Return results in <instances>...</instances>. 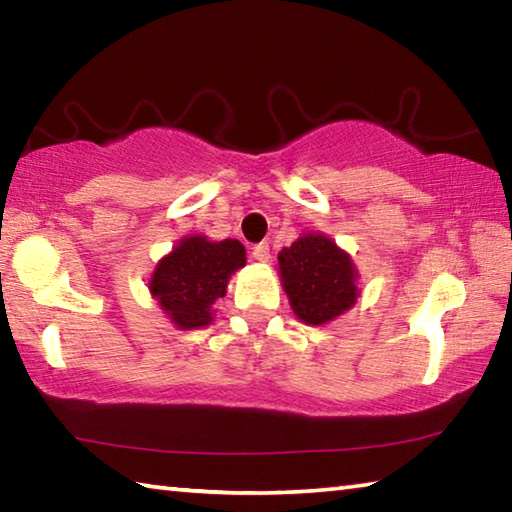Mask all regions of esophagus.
<instances>
[{"label":"esophagus","instance_id":"1","mask_svg":"<svg viewBox=\"0 0 512 512\" xmlns=\"http://www.w3.org/2000/svg\"><path fill=\"white\" fill-rule=\"evenodd\" d=\"M250 255H253L257 262H268V259H271V248H268V244H255Z\"/></svg>","mask_w":512,"mask_h":512}]
</instances>
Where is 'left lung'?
<instances>
[{
	"mask_svg": "<svg viewBox=\"0 0 512 512\" xmlns=\"http://www.w3.org/2000/svg\"><path fill=\"white\" fill-rule=\"evenodd\" d=\"M277 259L291 307L307 325L341 316L359 296L350 257L323 235L300 237Z\"/></svg>",
	"mask_w": 512,
	"mask_h": 512,
	"instance_id": "8db88e82",
	"label": "left lung"
}]
</instances>
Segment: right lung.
I'll return each mask as SVG.
<instances>
[{
	"instance_id": "add662e5",
	"label": "right lung",
	"mask_w": 512,
	"mask_h": 512,
	"mask_svg": "<svg viewBox=\"0 0 512 512\" xmlns=\"http://www.w3.org/2000/svg\"><path fill=\"white\" fill-rule=\"evenodd\" d=\"M241 266L246 248L237 239L187 237L155 268L151 293L180 329L203 327L212 320V302L225 296L230 275Z\"/></svg>"
}]
</instances>
